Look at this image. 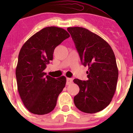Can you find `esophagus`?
<instances>
[{
    "mask_svg": "<svg viewBox=\"0 0 133 133\" xmlns=\"http://www.w3.org/2000/svg\"><path fill=\"white\" fill-rule=\"evenodd\" d=\"M72 82H73L72 79H71V78H67V82H66L67 85L71 84V83H72Z\"/></svg>",
    "mask_w": 133,
    "mask_h": 133,
    "instance_id": "esophagus-1",
    "label": "esophagus"
}]
</instances>
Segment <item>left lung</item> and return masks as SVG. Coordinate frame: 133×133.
Returning a JSON list of instances; mask_svg holds the SVG:
<instances>
[{
	"mask_svg": "<svg viewBox=\"0 0 133 133\" xmlns=\"http://www.w3.org/2000/svg\"><path fill=\"white\" fill-rule=\"evenodd\" d=\"M81 61L88 67V80L74 79L79 87L74 96L76 108L86 113L103 110L112 101L116 89L118 69L115 55L109 44L87 29L68 27Z\"/></svg>",
	"mask_w": 133,
	"mask_h": 133,
	"instance_id": "1",
	"label": "left lung"
}]
</instances>
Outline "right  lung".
<instances>
[{"label":"right lung","mask_w":133,"mask_h":133,"mask_svg":"<svg viewBox=\"0 0 133 133\" xmlns=\"http://www.w3.org/2000/svg\"><path fill=\"white\" fill-rule=\"evenodd\" d=\"M70 37L64 29L47 27L33 35L19 52L16 70L17 89L25 108L38 115L54 109L65 87V76L55 79L44 71L53 59L56 47Z\"/></svg>","instance_id":"right-lung-1"}]
</instances>
